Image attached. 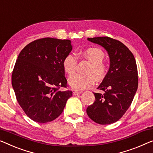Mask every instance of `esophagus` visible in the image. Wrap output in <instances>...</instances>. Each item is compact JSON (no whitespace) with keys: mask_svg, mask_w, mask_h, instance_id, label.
I'll use <instances>...</instances> for the list:
<instances>
[{"mask_svg":"<svg viewBox=\"0 0 153 153\" xmlns=\"http://www.w3.org/2000/svg\"><path fill=\"white\" fill-rule=\"evenodd\" d=\"M81 93H82L81 91H79V92H77V91H74V92H73V95H77L81 94Z\"/></svg>","mask_w":153,"mask_h":153,"instance_id":"esophagus-1","label":"esophagus"}]
</instances>
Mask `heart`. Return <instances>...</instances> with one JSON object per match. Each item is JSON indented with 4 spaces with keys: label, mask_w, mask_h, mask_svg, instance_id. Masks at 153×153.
Returning <instances> with one entry per match:
<instances>
[{
    "label": "heart",
    "mask_w": 153,
    "mask_h": 153,
    "mask_svg": "<svg viewBox=\"0 0 153 153\" xmlns=\"http://www.w3.org/2000/svg\"><path fill=\"white\" fill-rule=\"evenodd\" d=\"M84 58L91 62L86 71L87 74H74L69 78V84L74 90L81 91L90 87L97 81L102 80L107 74V66L103 62L105 54L100 49L95 47L88 48L82 53ZM77 63V57L73 53H69L62 61L64 70L69 75L74 74Z\"/></svg>",
    "instance_id": "b5f03b06"
}]
</instances>
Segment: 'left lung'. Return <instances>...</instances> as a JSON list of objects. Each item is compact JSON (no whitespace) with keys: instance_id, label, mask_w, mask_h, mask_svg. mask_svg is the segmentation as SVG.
I'll list each match as a JSON object with an SVG mask.
<instances>
[{"instance_id":"left-lung-1","label":"left lung","mask_w":153,"mask_h":153,"mask_svg":"<svg viewBox=\"0 0 153 153\" xmlns=\"http://www.w3.org/2000/svg\"><path fill=\"white\" fill-rule=\"evenodd\" d=\"M101 45L110 58V67L94 93V103L86 108L88 117L99 124H111L119 120L131 106L138 87V74L133 54L120 41L109 37L88 38Z\"/></svg>"}]
</instances>
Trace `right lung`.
Instances as JSON below:
<instances>
[{"label": "right lung", "mask_w": 153, "mask_h": 153, "mask_svg": "<svg viewBox=\"0 0 153 153\" xmlns=\"http://www.w3.org/2000/svg\"><path fill=\"white\" fill-rule=\"evenodd\" d=\"M72 50L69 40L45 38L23 48L18 56L11 84L20 106L31 120L39 123L60 115L72 91L67 87L62 61Z\"/></svg>", "instance_id": "add662e5"}]
</instances>
